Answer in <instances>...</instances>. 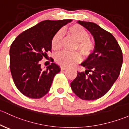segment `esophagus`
Instances as JSON below:
<instances>
[{
    "instance_id": "34e87169",
    "label": "esophagus",
    "mask_w": 129,
    "mask_h": 129,
    "mask_svg": "<svg viewBox=\"0 0 129 129\" xmlns=\"http://www.w3.org/2000/svg\"><path fill=\"white\" fill-rule=\"evenodd\" d=\"M60 69H61V70H66V69H67V68L64 67V66H61Z\"/></svg>"
}]
</instances>
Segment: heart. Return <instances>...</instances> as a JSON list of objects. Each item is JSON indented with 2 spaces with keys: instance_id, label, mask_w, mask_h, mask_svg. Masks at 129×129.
I'll return each mask as SVG.
<instances>
[{
  "instance_id": "heart-1",
  "label": "heart",
  "mask_w": 129,
  "mask_h": 129,
  "mask_svg": "<svg viewBox=\"0 0 129 129\" xmlns=\"http://www.w3.org/2000/svg\"><path fill=\"white\" fill-rule=\"evenodd\" d=\"M69 35L78 42L75 46V50L80 51L82 55L87 57L93 53L95 50V43L94 41L89 38V33L81 25L75 23L68 28ZM63 32L61 30L57 31L51 39V47L55 51H58L61 46ZM55 61L62 66L68 67L79 62L81 59L79 52L69 53L62 51L56 54L55 57Z\"/></svg>"
}]
</instances>
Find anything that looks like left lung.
<instances>
[{
    "mask_svg": "<svg viewBox=\"0 0 129 129\" xmlns=\"http://www.w3.org/2000/svg\"><path fill=\"white\" fill-rule=\"evenodd\" d=\"M93 36L95 50L81 63L85 72H78L71 82L74 93L83 100H95L107 93L117 79L123 62L122 51L111 33L95 23L78 21Z\"/></svg>",
    "mask_w": 129,
    "mask_h": 129,
    "instance_id": "8db88e82",
    "label": "left lung"
}]
</instances>
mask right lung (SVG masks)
I'll return each mask as SVG.
<instances>
[{"mask_svg":"<svg viewBox=\"0 0 129 129\" xmlns=\"http://www.w3.org/2000/svg\"><path fill=\"white\" fill-rule=\"evenodd\" d=\"M70 22L71 19L42 21L20 34L12 43L10 72L17 88L25 96L40 99L50 91L60 68L52 63L43 71L40 61L51 51L53 35Z\"/></svg>","mask_w":129,"mask_h":129,"instance_id":"1","label":"right lung"}]
</instances>
